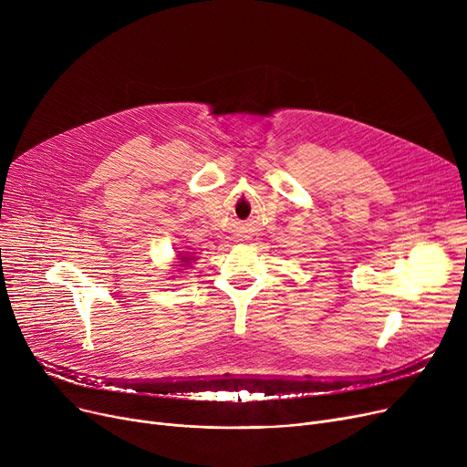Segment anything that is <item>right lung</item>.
Here are the masks:
<instances>
[{"instance_id": "obj_1", "label": "right lung", "mask_w": 467, "mask_h": 467, "mask_svg": "<svg viewBox=\"0 0 467 467\" xmlns=\"http://www.w3.org/2000/svg\"><path fill=\"white\" fill-rule=\"evenodd\" d=\"M178 259H180V261H178L180 265H176V266H187V268H189L191 261H194L196 257H192L189 252H183V254H180V252H178ZM180 271H185V268H180Z\"/></svg>"}]
</instances>
